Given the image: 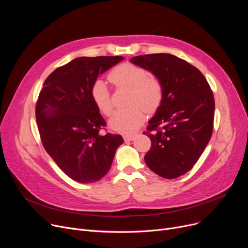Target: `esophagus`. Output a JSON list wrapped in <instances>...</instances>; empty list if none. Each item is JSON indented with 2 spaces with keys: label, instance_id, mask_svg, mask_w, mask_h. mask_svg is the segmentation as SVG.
I'll use <instances>...</instances> for the list:
<instances>
[{
  "label": "esophagus",
  "instance_id": "obj_1",
  "mask_svg": "<svg viewBox=\"0 0 248 248\" xmlns=\"http://www.w3.org/2000/svg\"><path fill=\"white\" fill-rule=\"evenodd\" d=\"M135 136L134 135H124V141L125 142H128V141H131V140H135Z\"/></svg>",
  "mask_w": 248,
  "mask_h": 248
}]
</instances>
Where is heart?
Masks as SVG:
<instances>
[{
	"mask_svg": "<svg viewBox=\"0 0 248 248\" xmlns=\"http://www.w3.org/2000/svg\"><path fill=\"white\" fill-rule=\"evenodd\" d=\"M108 79L117 88L129 90L127 108L115 111L109 120V127L124 135L133 134L142 124L145 111L155 112L161 105L163 88L160 80L150 76L148 71L140 65L124 62L112 69ZM91 97L98 111L109 117L113 106L111 93L106 82L96 79L91 87Z\"/></svg>",
	"mask_w": 248,
	"mask_h": 248,
	"instance_id": "b5f03b06",
	"label": "heart"
}]
</instances>
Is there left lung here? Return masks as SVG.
I'll return each instance as SVG.
<instances>
[{
  "label": "left lung",
  "mask_w": 248,
  "mask_h": 248,
  "mask_svg": "<svg viewBox=\"0 0 248 248\" xmlns=\"http://www.w3.org/2000/svg\"><path fill=\"white\" fill-rule=\"evenodd\" d=\"M130 62L152 72L161 82L163 98L143 135L151 139L146 166L164 178L190 170L211 138L214 97L202 72L170 54H151Z\"/></svg>",
  "instance_id": "1"
}]
</instances>
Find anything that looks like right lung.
<instances>
[{"instance_id": "add662e5", "label": "right lung", "mask_w": 248, "mask_h": 248, "mask_svg": "<svg viewBox=\"0 0 248 248\" xmlns=\"http://www.w3.org/2000/svg\"><path fill=\"white\" fill-rule=\"evenodd\" d=\"M124 57H80L62 65L44 82L36 105L42 143L58 167L80 184H93L109 170L120 135H100L107 124L91 97L97 77Z\"/></svg>"}]
</instances>
